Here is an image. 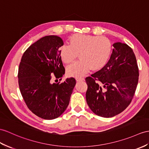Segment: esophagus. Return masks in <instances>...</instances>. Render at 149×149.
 I'll return each instance as SVG.
<instances>
[{
	"label": "esophagus",
	"instance_id": "esophagus-1",
	"mask_svg": "<svg viewBox=\"0 0 149 149\" xmlns=\"http://www.w3.org/2000/svg\"><path fill=\"white\" fill-rule=\"evenodd\" d=\"M76 80H77V81H81L84 80V78H79V77H77V78H76Z\"/></svg>",
	"mask_w": 149,
	"mask_h": 149
}]
</instances>
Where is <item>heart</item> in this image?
Listing matches in <instances>:
<instances>
[{
  "label": "heart",
  "instance_id": "heart-1",
  "mask_svg": "<svg viewBox=\"0 0 149 149\" xmlns=\"http://www.w3.org/2000/svg\"><path fill=\"white\" fill-rule=\"evenodd\" d=\"M61 59L70 64L77 59H80L67 68L70 77H81L90 68L98 70L102 68L109 59L112 43L108 38L94 35L75 34L70 39V45H63L59 49Z\"/></svg>",
  "mask_w": 149,
  "mask_h": 149
}]
</instances>
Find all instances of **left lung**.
<instances>
[{
	"label": "left lung",
	"mask_w": 149,
	"mask_h": 149,
	"mask_svg": "<svg viewBox=\"0 0 149 149\" xmlns=\"http://www.w3.org/2000/svg\"><path fill=\"white\" fill-rule=\"evenodd\" d=\"M108 63L100 70L85 78L86 100L96 115L111 118L131 103L139 81V71L132 49L116 42Z\"/></svg>",
	"instance_id": "1"
}]
</instances>
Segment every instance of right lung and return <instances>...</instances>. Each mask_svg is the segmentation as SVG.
<instances>
[{"mask_svg": "<svg viewBox=\"0 0 149 149\" xmlns=\"http://www.w3.org/2000/svg\"><path fill=\"white\" fill-rule=\"evenodd\" d=\"M63 40L56 35L41 38L26 50L18 70V83L23 99L33 113L44 119L58 118L66 109L76 84L74 78L51 83L65 72L59 54Z\"/></svg>", "mask_w": 149, "mask_h": 149, "instance_id": "add662e5", "label": "right lung"}]
</instances>
